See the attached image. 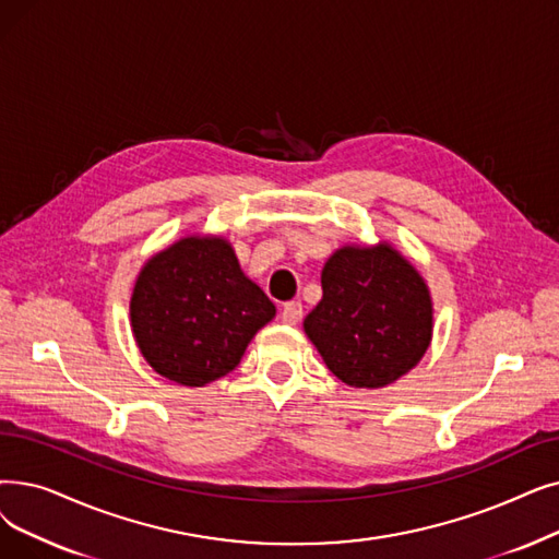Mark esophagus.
<instances>
[{
    "label": "esophagus",
    "instance_id": "1",
    "mask_svg": "<svg viewBox=\"0 0 559 559\" xmlns=\"http://www.w3.org/2000/svg\"><path fill=\"white\" fill-rule=\"evenodd\" d=\"M301 318H304V308H301L299 301H287V304L283 306L281 320H283L285 324H297V322H301Z\"/></svg>",
    "mask_w": 559,
    "mask_h": 559
}]
</instances>
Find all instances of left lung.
<instances>
[{
    "mask_svg": "<svg viewBox=\"0 0 559 559\" xmlns=\"http://www.w3.org/2000/svg\"><path fill=\"white\" fill-rule=\"evenodd\" d=\"M304 331L340 381L372 391L423 360L433 335L431 293L391 241L345 245L324 262L322 301Z\"/></svg>",
    "mask_w": 559,
    "mask_h": 559,
    "instance_id": "8db88e82",
    "label": "left lung"
}]
</instances>
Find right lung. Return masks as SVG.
Returning <instances> with one entry per match:
<instances>
[{
	"instance_id": "right-lung-1",
	"label": "right lung",
	"mask_w": 559,
	"mask_h": 559,
	"mask_svg": "<svg viewBox=\"0 0 559 559\" xmlns=\"http://www.w3.org/2000/svg\"><path fill=\"white\" fill-rule=\"evenodd\" d=\"M276 306L241 272L222 235H185L143 262L130 326L145 362L164 379L201 388L233 372Z\"/></svg>"
}]
</instances>
